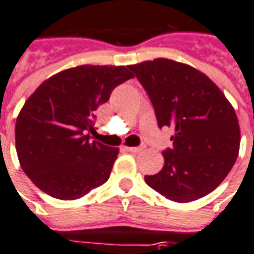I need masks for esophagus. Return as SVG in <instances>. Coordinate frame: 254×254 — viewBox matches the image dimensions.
Wrapping results in <instances>:
<instances>
[{
	"instance_id": "obj_1",
	"label": "esophagus",
	"mask_w": 254,
	"mask_h": 254,
	"mask_svg": "<svg viewBox=\"0 0 254 254\" xmlns=\"http://www.w3.org/2000/svg\"><path fill=\"white\" fill-rule=\"evenodd\" d=\"M127 150L130 152H139L141 151V147H127Z\"/></svg>"
}]
</instances>
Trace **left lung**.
I'll return each mask as SVG.
<instances>
[{"mask_svg":"<svg viewBox=\"0 0 254 254\" xmlns=\"http://www.w3.org/2000/svg\"><path fill=\"white\" fill-rule=\"evenodd\" d=\"M147 92L158 127H170L173 147L145 183L170 201L191 202L212 192L237 161L241 132L231 103L209 77L169 59L127 65Z\"/></svg>","mask_w":254,"mask_h":254,"instance_id":"obj_1","label":"left lung"}]
</instances>
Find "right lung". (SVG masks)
<instances>
[{"label": "right lung", "instance_id": "add662e5", "mask_svg": "<svg viewBox=\"0 0 254 254\" xmlns=\"http://www.w3.org/2000/svg\"><path fill=\"white\" fill-rule=\"evenodd\" d=\"M130 78L125 65H78L48 78L26 100L16 120V152L41 191L71 201L109 180L118 148L88 132L97 107Z\"/></svg>", "mask_w": 254, "mask_h": 254}]
</instances>
